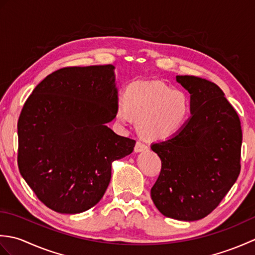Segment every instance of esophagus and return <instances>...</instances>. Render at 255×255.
Wrapping results in <instances>:
<instances>
[{
	"label": "esophagus",
	"mask_w": 255,
	"mask_h": 255,
	"mask_svg": "<svg viewBox=\"0 0 255 255\" xmlns=\"http://www.w3.org/2000/svg\"><path fill=\"white\" fill-rule=\"evenodd\" d=\"M147 149H148V145L144 144L142 141H140V140H138L136 142V145H134V151H136V152H142V151Z\"/></svg>",
	"instance_id": "34e87169"
}]
</instances>
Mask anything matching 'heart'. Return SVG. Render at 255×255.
Returning a JSON list of instances; mask_svg holds the SVG:
<instances>
[{
	"mask_svg": "<svg viewBox=\"0 0 255 255\" xmlns=\"http://www.w3.org/2000/svg\"><path fill=\"white\" fill-rule=\"evenodd\" d=\"M191 113V101L185 91L160 82L133 83L118 100L115 121L127 127L138 119L139 131L149 140L169 139L181 130Z\"/></svg>",
	"mask_w": 255,
	"mask_h": 255,
	"instance_id": "b5f03b06",
	"label": "heart"
}]
</instances>
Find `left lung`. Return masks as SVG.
<instances>
[{"instance_id":"1","label":"left lung","mask_w":255,"mask_h":255,"mask_svg":"<svg viewBox=\"0 0 255 255\" xmlns=\"http://www.w3.org/2000/svg\"><path fill=\"white\" fill-rule=\"evenodd\" d=\"M191 94V114L175 136L152 143L161 172L151 188L165 217L194 221L209 215L240 174L239 116L218 85L193 75H176Z\"/></svg>"}]
</instances>
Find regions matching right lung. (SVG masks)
<instances>
[{
    "label": "right lung",
    "instance_id": "1",
    "mask_svg": "<svg viewBox=\"0 0 255 255\" xmlns=\"http://www.w3.org/2000/svg\"><path fill=\"white\" fill-rule=\"evenodd\" d=\"M115 67H68L52 72L25 102L18 118L21 176L48 208L80 214L111 182L112 163L136 141L106 126L115 115Z\"/></svg>",
    "mask_w": 255,
    "mask_h": 255
}]
</instances>
